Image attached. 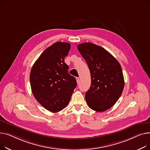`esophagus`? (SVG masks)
Returning <instances> with one entry per match:
<instances>
[{"mask_svg": "<svg viewBox=\"0 0 150 150\" xmlns=\"http://www.w3.org/2000/svg\"><path fill=\"white\" fill-rule=\"evenodd\" d=\"M76 81H77V83L80 82V79H79V77H76Z\"/></svg>", "mask_w": 150, "mask_h": 150, "instance_id": "obj_1", "label": "esophagus"}]
</instances>
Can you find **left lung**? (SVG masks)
Here are the masks:
<instances>
[{"label":"left lung","instance_id":"left-lung-1","mask_svg":"<svg viewBox=\"0 0 150 150\" xmlns=\"http://www.w3.org/2000/svg\"><path fill=\"white\" fill-rule=\"evenodd\" d=\"M77 49L91 74V86L85 93L86 103L93 110L106 111L116 103L124 90L121 66L106 50L91 42L79 44Z\"/></svg>","mask_w":150,"mask_h":150}]
</instances>
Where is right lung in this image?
I'll list each match as a JSON object with an SVG mask.
<instances>
[{
	"mask_svg": "<svg viewBox=\"0 0 150 150\" xmlns=\"http://www.w3.org/2000/svg\"><path fill=\"white\" fill-rule=\"evenodd\" d=\"M70 43L57 42L44 51L34 64L30 81L35 99L48 111L63 110L77 86L76 78L68 73L64 58Z\"/></svg>",
	"mask_w": 150,
	"mask_h": 150,
	"instance_id": "right-lung-1",
	"label": "right lung"
}]
</instances>
